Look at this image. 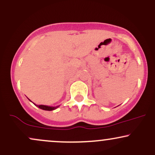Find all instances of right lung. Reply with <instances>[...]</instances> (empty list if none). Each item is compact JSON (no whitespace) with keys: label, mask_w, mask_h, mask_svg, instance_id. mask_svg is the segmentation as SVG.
Here are the masks:
<instances>
[{"label":"right lung","mask_w":155,"mask_h":155,"mask_svg":"<svg viewBox=\"0 0 155 155\" xmlns=\"http://www.w3.org/2000/svg\"><path fill=\"white\" fill-rule=\"evenodd\" d=\"M35 106H36V105H35ZM37 106H38V108H40L41 109L45 110V111H52V110L56 109L57 108L59 107V106H56V107H51V106H44V105H39V106H38V105H37Z\"/></svg>","instance_id":"right-lung-1"}]
</instances>
